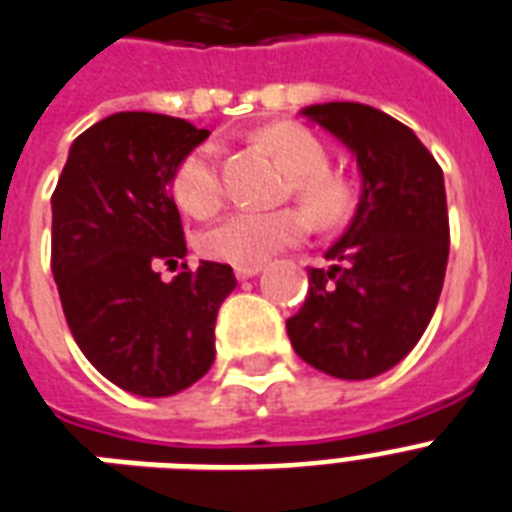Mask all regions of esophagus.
Returning a JSON list of instances; mask_svg holds the SVG:
<instances>
[{"instance_id": "esophagus-1", "label": "esophagus", "mask_w": 512, "mask_h": 512, "mask_svg": "<svg viewBox=\"0 0 512 512\" xmlns=\"http://www.w3.org/2000/svg\"><path fill=\"white\" fill-rule=\"evenodd\" d=\"M260 270H262V265H237V268H234V273H237L239 281H247V278L257 275Z\"/></svg>"}]
</instances>
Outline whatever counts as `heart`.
<instances>
[{"instance_id":"1","label":"heart","mask_w":512,"mask_h":512,"mask_svg":"<svg viewBox=\"0 0 512 512\" xmlns=\"http://www.w3.org/2000/svg\"><path fill=\"white\" fill-rule=\"evenodd\" d=\"M291 172V190L319 226H337L355 206V190L348 177L330 170V151L317 133L293 123H275L255 136ZM172 195L182 208L198 219L216 213L224 203L221 154L213 141L190 149L172 172ZM309 231V219L301 208L278 211H237L219 221L201 237V250L211 260L229 265H260L299 244Z\"/></svg>"}]
</instances>
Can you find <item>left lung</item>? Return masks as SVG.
<instances>
[{"label": "left lung", "instance_id": "1", "mask_svg": "<svg viewBox=\"0 0 512 512\" xmlns=\"http://www.w3.org/2000/svg\"><path fill=\"white\" fill-rule=\"evenodd\" d=\"M306 118L358 159L363 193L348 231L309 268V293L286 322L293 350L335 379L397 366L430 324L448 262L441 164L397 118L361 102H324Z\"/></svg>", "mask_w": 512, "mask_h": 512}]
</instances>
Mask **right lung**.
I'll return each instance as SVG.
<instances>
[{"mask_svg":"<svg viewBox=\"0 0 512 512\" xmlns=\"http://www.w3.org/2000/svg\"><path fill=\"white\" fill-rule=\"evenodd\" d=\"M206 128L159 113H115L77 136L51 195V270L87 361L139 397L188 389L216 358L213 327L237 278L185 257L172 172Z\"/></svg>","mask_w":512,"mask_h":512,"instance_id":"1","label":"right lung"}]
</instances>
